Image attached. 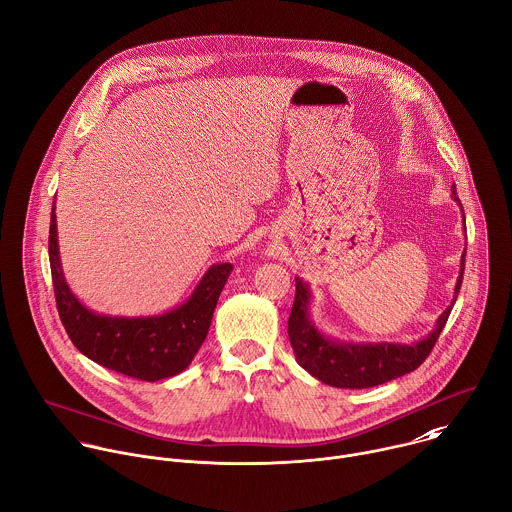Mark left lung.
Segmentation results:
<instances>
[{"mask_svg":"<svg viewBox=\"0 0 512 512\" xmlns=\"http://www.w3.org/2000/svg\"><path fill=\"white\" fill-rule=\"evenodd\" d=\"M452 199L462 209V203L454 187H452ZM464 257H466V251L462 253V259H460V275L456 279L452 303L438 317L436 329H432L428 337L420 339V342L412 346L388 344V342L348 344V342H335V339L325 337L321 331H317V327L309 319V299H311L309 285L303 283L299 277H295V301L291 307L287 331H289V342L295 352L297 364L327 386L350 388V390L374 388L414 372L428 358V354L438 342V335L442 333L448 321V315L452 311V305L462 285L464 261H466Z\"/></svg>","mask_w":512,"mask_h":512,"instance_id":"obj_1","label":"left lung"}]
</instances>
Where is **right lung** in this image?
<instances>
[{
	"label": "right lung",
	"instance_id": "obj_1",
	"mask_svg": "<svg viewBox=\"0 0 512 512\" xmlns=\"http://www.w3.org/2000/svg\"><path fill=\"white\" fill-rule=\"evenodd\" d=\"M54 211L56 205L50 217V269L58 313L72 344L92 362L128 378L158 382L181 374L205 342L233 265H213L193 295L168 313L152 317L100 315L84 307L64 279Z\"/></svg>",
	"mask_w": 512,
	"mask_h": 512
}]
</instances>
